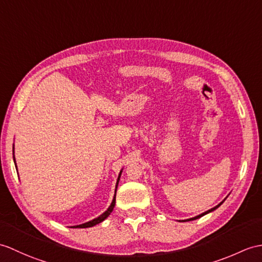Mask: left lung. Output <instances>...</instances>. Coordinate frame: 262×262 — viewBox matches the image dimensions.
I'll list each match as a JSON object with an SVG mask.
<instances>
[{
	"label": "left lung",
	"mask_w": 262,
	"mask_h": 262,
	"mask_svg": "<svg viewBox=\"0 0 262 262\" xmlns=\"http://www.w3.org/2000/svg\"><path fill=\"white\" fill-rule=\"evenodd\" d=\"M223 202H221L220 204H219V205H216V206H214V208H212L211 210H209V211H206V212H204V213H202V214H200V215H198V216H195V217H192V219H188V220H186V221H191V220H196V219H199V217H201V216H203V215H205L206 213H209V212H211V211H214L215 209H217L219 208V206H220L221 204H222Z\"/></svg>",
	"instance_id": "obj_1"
}]
</instances>
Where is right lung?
<instances>
[{
  "mask_svg": "<svg viewBox=\"0 0 262 262\" xmlns=\"http://www.w3.org/2000/svg\"><path fill=\"white\" fill-rule=\"evenodd\" d=\"M120 174H121V172H120ZM120 174H119V178H120ZM119 178L117 180V185H118V182H119ZM117 185H116V188H117ZM115 203H116V192H115V196H114V200H113L111 206H109L108 210L106 212H103V213L100 216L96 217V219H94V220H91V221H89L87 223H83V224H80V226H76V227H71V228H90V227H94V226H96V224L102 222L106 217H108L109 214L112 213V211L115 208Z\"/></svg>",
  "mask_w": 262,
  "mask_h": 262,
  "instance_id": "obj_1",
  "label": "right lung"
}]
</instances>
